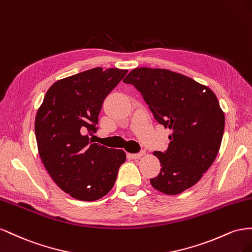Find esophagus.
Returning <instances> with one entry per match:
<instances>
[{"instance_id":"obj_1","label":"esophagus","mask_w":252,"mask_h":252,"mask_svg":"<svg viewBox=\"0 0 252 252\" xmlns=\"http://www.w3.org/2000/svg\"><path fill=\"white\" fill-rule=\"evenodd\" d=\"M146 154L145 151H140L139 153H136V154H130V157L133 158V159H139V158H141L143 155Z\"/></svg>"}]
</instances>
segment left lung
Listing matches in <instances>:
<instances>
[{
  "label": "left lung",
  "mask_w": 252,
  "mask_h": 252,
  "mask_svg": "<svg viewBox=\"0 0 252 252\" xmlns=\"http://www.w3.org/2000/svg\"><path fill=\"white\" fill-rule=\"evenodd\" d=\"M124 82L133 84L159 125L172 130L167 151L153 153L160 172L150 183L169 195L191 188L217 158L225 115L214 93L182 74L163 68L139 67Z\"/></svg>",
  "instance_id": "left-lung-1"
}]
</instances>
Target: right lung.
<instances>
[{
    "mask_svg": "<svg viewBox=\"0 0 252 252\" xmlns=\"http://www.w3.org/2000/svg\"><path fill=\"white\" fill-rule=\"evenodd\" d=\"M126 69L92 68L55 82L43 99L34 121L39 155L48 174L71 197L93 202L109 193L125 151L93 143L105 97Z\"/></svg>",
    "mask_w": 252,
    "mask_h": 252,
    "instance_id": "1",
    "label": "right lung"
}]
</instances>
